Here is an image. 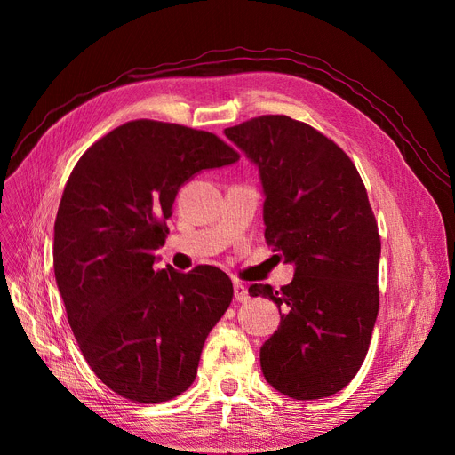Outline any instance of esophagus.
I'll return each mask as SVG.
<instances>
[{
  "instance_id": "obj_1",
  "label": "esophagus",
  "mask_w": 455,
  "mask_h": 455,
  "mask_svg": "<svg viewBox=\"0 0 455 455\" xmlns=\"http://www.w3.org/2000/svg\"><path fill=\"white\" fill-rule=\"evenodd\" d=\"M234 299L237 302H247L251 297H249V291L243 283H234Z\"/></svg>"
}]
</instances>
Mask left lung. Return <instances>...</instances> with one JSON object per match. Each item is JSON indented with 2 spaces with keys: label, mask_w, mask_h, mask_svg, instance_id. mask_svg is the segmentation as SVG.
I'll list each match as a JSON object with an SVG mask.
<instances>
[{
  "label": "left lung",
  "mask_w": 455,
  "mask_h": 455,
  "mask_svg": "<svg viewBox=\"0 0 455 455\" xmlns=\"http://www.w3.org/2000/svg\"><path fill=\"white\" fill-rule=\"evenodd\" d=\"M225 136L258 167L266 242L295 266L275 291L280 326L259 348L269 384L297 400L336 395L360 371L378 315L379 235L367 189L347 153L288 116H259Z\"/></svg>",
  "instance_id": "left-lung-1"
}]
</instances>
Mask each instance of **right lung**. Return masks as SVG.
I'll list each match as a JSON object with an SVG mask.
<instances>
[{
	"label": "right lung",
	"mask_w": 455,
	"mask_h": 455,
	"mask_svg": "<svg viewBox=\"0 0 455 455\" xmlns=\"http://www.w3.org/2000/svg\"><path fill=\"white\" fill-rule=\"evenodd\" d=\"M240 160L215 134L136 119L79 158L55 220L53 267L86 363L132 402L172 400L194 384L203 345L232 302L218 267L155 269L179 188Z\"/></svg>",
	"instance_id": "obj_1"
}]
</instances>
